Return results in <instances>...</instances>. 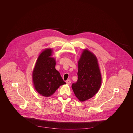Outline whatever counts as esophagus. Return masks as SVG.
<instances>
[{
  "mask_svg": "<svg viewBox=\"0 0 133 133\" xmlns=\"http://www.w3.org/2000/svg\"><path fill=\"white\" fill-rule=\"evenodd\" d=\"M66 83H67V84L69 85L71 83V80H70V79H68V80H67V81H66Z\"/></svg>",
  "mask_w": 133,
  "mask_h": 133,
  "instance_id": "esophagus-1",
  "label": "esophagus"
}]
</instances>
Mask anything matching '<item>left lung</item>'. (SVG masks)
I'll return each instance as SVG.
<instances>
[{"instance_id":"1","label":"left lung","mask_w":133,"mask_h":133,"mask_svg":"<svg viewBox=\"0 0 133 133\" xmlns=\"http://www.w3.org/2000/svg\"><path fill=\"white\" fill-rule=\"evenodd\" d=\"M78 80L72 85L76 97L85 101L93 97L101 85V75L98 60L88 50H84L78 61Z\"/></svg>"}]
</instances>
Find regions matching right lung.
I'll return each mask as SVG.
<instances>
[{
  "mask_svg": "<svg viewBox=\"0 0 133 133\" xmlns=\"http://www.w3.org/2000/svg\"><path fill=\"white\" fill-rule=\"evenodd\" d=\"M52 52L51 49H47L40 54L33 71L35 89L45 97L53 95L60 86L66 84L55 69V60L50 57Z\"/></svg>",
  "mask_w": 133,
  "mask_h": 133,
  "instance_id": "1",
  "label": "right lung"
}]
</instances>
